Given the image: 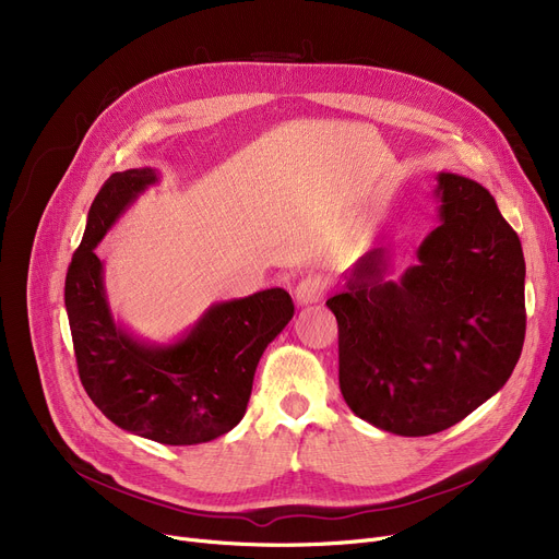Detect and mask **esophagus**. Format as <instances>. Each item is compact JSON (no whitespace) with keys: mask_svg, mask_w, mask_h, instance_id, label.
<instances>
[{"mask_svg":"<svg viewBox=\"0 0 559 559\" xmlns=\"http://www.w3.org/2000/svg\"><path fill=\"white\" fill-rule=\"evenodd\" d=\"M324 292H326V281L317 274H310L297 283L295 299L299 306H310L324 299Z\"/></svg>","mask_w":559,"mask_h":559,"instance_id":"1","label":"esophagus"}]
</instances>
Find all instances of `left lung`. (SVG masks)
I'll use <instances>...</instances> for the list:
<instances>
[{"label": "left lung", "instance_id": "1", "mask_svg": "<svg viewBox=\"0 0 559 559\" xmlns=\"http://www.w3.org/2000/svg\"><path fill=\"white\" fill-rule=\"evenodd\" d=\"M439 226L419 262L388 281L367 251L326 301L340 331V390L371 426L403 437L447 430L512 376L525 337V260L489 190L439 171Z\"/></svg>", "mask_w": 559, "mask_h": 559}]
</instances>
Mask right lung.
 <instances>
[{
	"label": "right lung",
	"mask_w": 559,
	"mask_h": 559,
	"mask_svg": "<svg viewBox=\"0 0 559 559\" xmlns=\"http://www.w3.org/2000/svg\"><path fill=\"white\" fill-rule=\"evenodd\" d=\"M158 181L152 167L117 171L95 197L66 278L79 378L102 413L127 432L169 447L211 442L240 424L253 373L295 304L283 287L213 304L171 344H150L117 324L95 249L129 205Z\"/></svg>",
	"instance_id": "obj_1"
}]
</instances>
